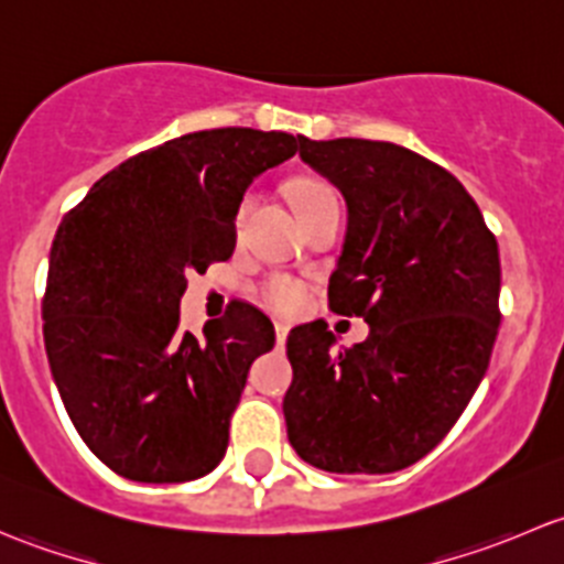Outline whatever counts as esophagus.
Wrapping results in <instances>:
<instances>
[{
	"mask_svg": "<svg viewBox=\"0 0 564 564\" xmlns=\"http://www.w3.org/2000/svg\"><path fill=\"white\" fill-rule=\"evenodd\" d=\"M286 335H289V324H286V322H275V338H278V344H283V340H286Z\"/></svg>",
	"mask_w": 564,
	"mask_h": 564,
	"instance_id": "obj_1",
	"label": "esophagus"
}]
</instances>
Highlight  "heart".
<instances>
[{"label":"heart","mask_w":564,"mask_h":564,"mask_svg":"<svg viewBox=\"0 0 564 564\" xmlns=\"http://www.w3.org/2000/svg\"><path fill=\"white\" fill-rule=\"evenodd\" d=\"M250 202H253V198L246 196L240 202V207H237V218H235L237 226H240L242 218H246ZM292 202L300 218V215L311 213V209L322 207V204L338 202V198H335L333 187H329L324 180H318V176H297V180L292 182ZM259 297L264 300V305H270L272 311L294 314V311L303 308L305 300H308V289H305V283H300L297 278L272 275L259 286Z\"/></svg>","instance_id":"1"}]
</instances>
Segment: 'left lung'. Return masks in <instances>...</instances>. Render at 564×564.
I'll use <instances>...</instances> for the list:
<instances>
[{
    "mask_svg": "<svg viewBox=\"0 0 564 564\" xmlns=\"http://www.w3.org/2000/svg\"><path fill=\"white\" fill-rule=\"evenodd\" d=\"M300 158L349 209L329 308L371 333L349 349H335L327 322L289 333V442L324 471L406 469L486 377L502 318L497 237L456 176L406 147L300 135Z\"/></svg>",
    "mask_w": 564,
    "mask_h": 564,
    "instance_id": "left-lung-1",
    "label": "left lung"
}]
</instances>
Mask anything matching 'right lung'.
<instances>
[{"label":"right lung","instance_id":"right-lung-1","mask_svg":"<svg viewBox=\"0 0 564 564\" xmlns=\"http://www.w3.org/2000/svg\"><path fill=\"white\" fill-rule=\"evenodd\" d=\"M300 135L215 128L130 158L62 218L51 246L43 338L62 403L108 469L139 482L207 475L229 445L248 368L275 346L248 303L180 333L187 272L235 253L253 176Z\"/></svg>","mask_w":564,"mask_h":564}]
</instances>
